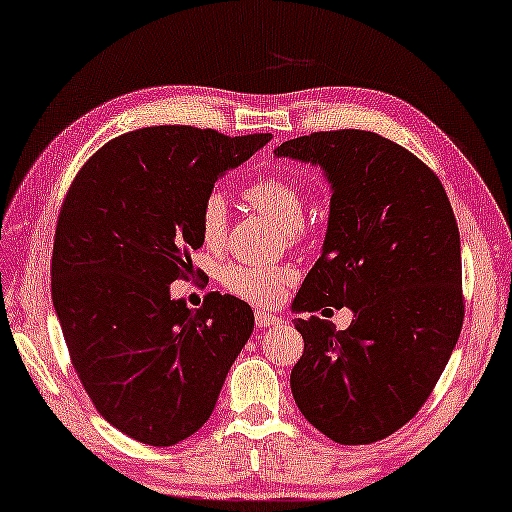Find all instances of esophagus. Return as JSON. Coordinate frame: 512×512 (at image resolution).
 I'll return each instance as SVG.
<instances>
[{
    "mask_svg": "<svg viewBox=\"0 0 512 512\" xmlns=\"http://www.w3.org/2000/svg\"><path fill=\"white\" fill-rule=\"evenodd\" d=\"M276 322H278V317L269 315V312H262V310L255 312V324H257V329H266V326H271V324H276Z\"/></svg>",
    "mask_w": 512,
    "mask_h": 512,
    "instance_id": "obj_1",
    "label": "esophagus"
}]
</instances>
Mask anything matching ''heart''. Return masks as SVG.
Segmentation results:
<instances>
[{
	"instance_id": "heart-1",
	"label": "heart",
	"mask_w": 512,
	"mask_h": 512,
	"mask_svg": "<svg viewBox=\"0 0 512 512\" xmlns=\"http://www.w3.org/2000/svg\"><path fill=\"white\" fill-rule=\"evenodd\" d=\"M243 195H246V200L255 209L276 220L282 230H285L289 241L299 243L303 239L305 202L294 181L285 177H262L257 181H250L243 188ZM197 230H200L202 243L207 248L218 250L225 246L230 218H227L225 197L216 193V190L204 197L200 204V211H197ZM220 280H223L227 292H232L243 301L273 305L282 299L287 285L294 280V271L289 266H259L236 262L225 266Z\"/></svg>"
}]
</instances>
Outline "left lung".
Masks as SVG:
<instances>
[{
	"mask_svg": "<svg viewBox=\"0 0 512 512\" xmlns=\"http://www.w3.org/2000/svg\"><path fill=\"white\" fill-rule=\"evenodd\" d=\"M276 156L322 165L333 188L322 257L294 310H354L340 333L319 317L294 319L303 335L294 400L338 444L386 439L430 398L462 331L451 202L421 158L370 131L310 133L282 142Z\"/></svg>",
	"mask_w": 512,
	"mask_h": 512,
	"instance_id": "8db88e82",
	"label": "left lung"
}]
</instances>
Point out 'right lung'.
I'll return each instance as SVG.
<instances>
[{
	"label": "right lung",
	"instance_id": "right-lung-1",
	"mask_svg": "<svg viewBox=\"0 0 512 512\" xmlns=\"http://www.w3.org/2000/svg\"><path fill=\"white\" fill-rule=\"evenodd\" d=\"M271 133L151 126L91 156L61 204L52 303L68 356L105 421L149 446H174L209 421L255 326L236 296L202 308L170 299L202 248L197 211L225 170Z\"/></svg>",
	"mask_w": 512,
	"mask_h": 512
}]
</instances>
